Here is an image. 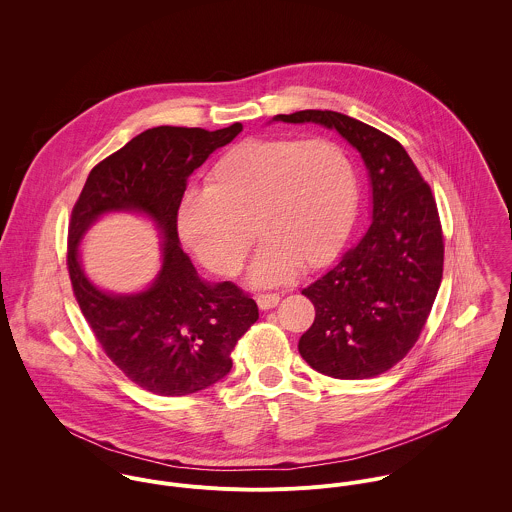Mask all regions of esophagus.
Listing matches in <instances>:
<instances>
[{
  "instance_id": "34e87169",
  "label": "esophagus",
  "mask_w": 512,
  "mask_h": 512,
  "mask_svg": "<svg viewBox=\"0 0 512 512\" xmlns=\"http://www.w3.org/2000/svg\"><path fill=\"white\" fill-rule=\"evenodd\" d=\"M256 303L260 309H272L280 303V295L278 293H260V295H256Z\"/></svg>"
}]
</instances>
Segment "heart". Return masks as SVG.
<instances>
[{"label":"heart","instance_id":"heart-1","mask_svg":"<svg viewBox=\"0 0 512 512\" xmlns=\"http://www.w3.org/2000/svg\"><path fill=\"white\" fill-rule=\"evenodd\" d=\"M359 183L349 153L331 140L250 138L228 149L207 191L183 197L177 228L195 256L234 276L256 234L264 238L248 272L256 286L288 282L299 266L325 264L357 217Z\"/></svg>","mask_w":512,"mask_h":512}]
</instances>
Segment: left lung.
Returning <instances> with one entry per match:
<instances>
[{
  "mask_svg": "<svg viewBox=\"0 0 512 512\" xmlns=\"http://www.w3.org/2000/svg\"><path fill=\"white\" fill-rule=\"evenodd\" d=\"M319 124L355 147L368 171L372 220L363 238L303 290L315 321L299 355L321 374L363 380L402 361L418 341L443 274V234L430 185L394 138L331 110L278 114Z\"/></svg>",
  "mask_w": 512,
  "mask_h": 512,
  "instance_id": "1",
  "label": "left lung"
}]
</instances>
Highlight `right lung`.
<instances>
[{
	"label": "right lung",
	"mask_w": 512,
	"mask_h": 512,
	"mask_svg": "<svg viewBox=\"0 0 512 512\" xmlns=\"http://www.w3.org/2000/svg\"><path fill=\"white\" fill-rule=\"evenodd\" d=\"M222 130L159 126L142 132L88 175L69 224V276L84 319L110 361L159 396H185L224 378L238 339L258 319L256 301L230 282H205L183 252L177 213L189 175L230 144ZM110 212H138L158 228L162 268L142 293L100 291L79 264L87 228Z\"/></svg>",
	"instance_id": "obj_1"
}]
</instances>
